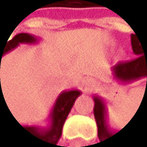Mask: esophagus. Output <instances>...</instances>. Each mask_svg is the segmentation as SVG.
<instances>
[{
	"label": "esophagus",
	"instance_id": "obj_1",
	"mask_svg": "<svg viewBox=\"0 0 147 147\" xmlns=\"http://www.w3.org/2000/svg\"><path fill=\"white\" fill-rule=\"evenodd\" d=\"M92 86H94V83H91V85H88V87H92Z\"/></svg>",
	"mask_w": 147,
	"mask_h": 147
}]
</instances>
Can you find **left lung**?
<instances>
[{
  "label": "left lung",
  "instance_id": "1",
  "mask_svg": "<svg viewBox=\"0 0 147 147\" xmlns=\"http://www.w3.org/2000/svg\"><path fill=\"white\" fill-rule=\"evenodd\" d=\"M131 48L136 57L131 61L118 62L112 69L113 77L119 80L120 82H131L147 76V38L140 39L136 34H131ZM93 100V113L98 127V138L100 141L97 144L102 147L114 146L115 144L113 139L115 135H118L119 131H123V129L117 134L112 131L107 124V109L103 99L99 98L98 96H94Z\"/></svg>",
  "mask_w": 147,
  "mask_h": 147
}]
</instances>
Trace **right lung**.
Returning <instances> with one entry per match:
<instances>
[{
	"mask_svg": "<svg viewBox=\"0 0 147 147\" xmlns=\"http://www.w3.org/2000/svg\"><path fill=\"white\" fill-rule=\"evenodd\" d=\"M11 36V35H9ZM9 39V38H8ZM6 40L5 43H0V60H2V56L6 53L13 50L17 48L19 44H33L38 41V38L34 35H30L28 33H19L16 36H13L11 40ZM1 62V61H0ZM81 92L78 90H71V91H65L59 94L56 98L55 103H54L53 111L50 113V124L48 128H39V127H22L19 123V127L23 129L24 131L28 134V140L29 145L34 147H55L59 146L57 141L61 138L62 133V127L66 118H67L69 113L72 108L75 100ZM3 93L0 94V107L6 103L3 100ZM7 106V103H6ZM8 108V106H7Z\"/></svg>",
	"mask_w": 147,
	"mask_h": 147,
	"instance_id": "1",
	"label": "right lung"
}]
</instances>
